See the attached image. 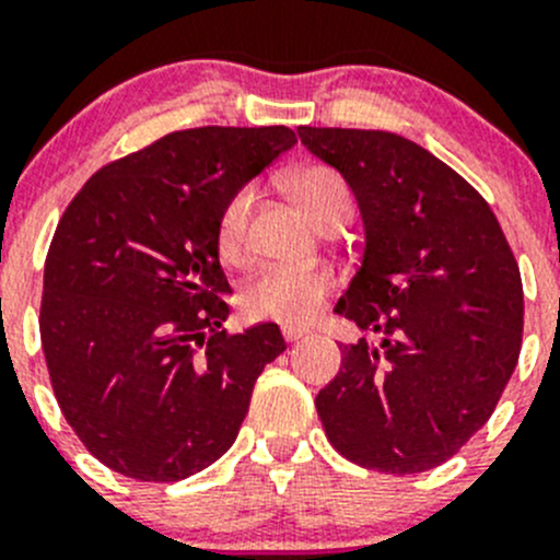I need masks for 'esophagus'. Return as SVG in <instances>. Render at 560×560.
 <instances>
[{
	"label": "esophagus",
	"instance_id": "obj_1",
	"mask_svg": "<svg viewBox=\"0 0 560 560\" xmlns=\"http://www.w3.org/2000/svg\"><path fill=\"white\" fill-rule=\"evenodd\" d=\"M306 334H308L306 328H295V325H284V328H281V336H284L287 341H298V339H303Z\"/></svg>",
	"mask_w": 560,
	"mask_h": 560
}]
</instances>
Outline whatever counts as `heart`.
<instances>
[{
	"label": "heart",
	"mask_w": 560,
	"mask_h": 560,
	"mask_svg": "<svg viewBox=\"0 0 560 560\" xmlns=\"http://www.w3.org/2000/svg\"><path fill=\"white\" fill-rule=\"evenodd\" d=\"M292 199L317 221L328 224L336 213H350V188L328 166H306L287 180ZM252 194L237 191L224 205L215 226V246L221 259L237 262L246 254V219ZM336 284L334 270L325 265H281L270 262L259 268L241 290L243 312L257 319H279V323H306L314 317L325 298Z\"/></svg>",
	"instance_id": "1"
}]
</instances>
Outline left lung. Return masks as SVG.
<instances>
[{"label": "left lung", "mask_w": 560, "mask_h": 560, "mask_svg": "<svg viewBox=\"0 0 560 560\" xmlns=\"http://www.w3.org/2000/svg\"><path fill=\"white\" fill-rule=\"evenodd\" d=\"M355 194L366 246L336 314L383 336L345 345L317 394L330 446L421 474L495 410L523 345V281L495 213L452 166L388 130L298 128Z\"/></svg>", "instance_id": "obj_1"}]
</instances>
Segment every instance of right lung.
<instances>
[{"label": "right lung", "mask_w": 560, "mask_h": 560, "mask_svg": "<svg viewBox=\"0 0 560 560\" xmlns=\"http://www.w3.org/2000/svg\"><path fill=\"white\" fill-rule=\"evenodd\" d=\"M284 125L175 130L112 161L59 219L40 341L65 421L106 468L180 481L235 443L276 323L230 336L224 205L295 144Z\"/></svg>", "instance_id": "add662e5"}]
</instances>
